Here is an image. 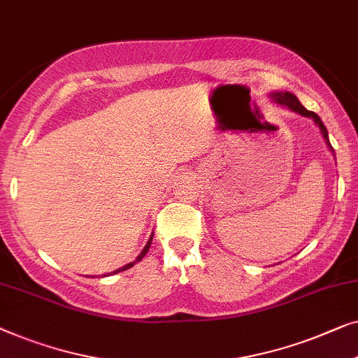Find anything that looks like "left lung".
<instances>
[{
    "instance_id": "obj_1",
    "label": "left lung",
    "mask_w": 358,
    "mask_h": 358,
    "mask_svg": "<svg viewBox=\"0 0 358 358\" xmlns=\"http://www.w3.org/2000/svg\"><path fill=\"white\" fill-rule=\"evenodd\" d=\"M271 97H273L278 103L284 105V107H289L290 110H294V112L300 113V115H303V117H310V118H313L315 122H316V124H318V127H320L321 133H323V138L326 139V143H328L329 149L332 150V154H334V149H332V148H331V144H329L328 129H326V127L323 124V122H321V118L318 117V115H316L315 112H310V110H306V108L303 107V105L300 103V100L296 99L294 94H290V92H275V94L271 95Z\"/></svg>"
}]
</instances>
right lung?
<instances>
[{
	"mask_svg": "<svg viewBox=\"0 0 358 358\" xmlns=\"http://www.w3.org/2000/svg\"><path fill=\"white\" fill-rule=\"evenodd\" d=\"M150 243H152V235H150V238H149V241H148V245H145V246H144V250H143V251H141V255L138 256V258H136V261H133V263H128L127 266H123V268H122V269H117V271H113V273H110V274H103V278H105V275H112V274L122 273V271H127V269H129V268H133V266H134L136 263H138V261H141V259H143V258H144V256H145V253H148V250L150 248Z\"/></svg>",
	"mask_w": 358,
	"mask_h": 358,
	"instance_id": "right-lung-1",
	"label": "right lung"
}]
</instances>
